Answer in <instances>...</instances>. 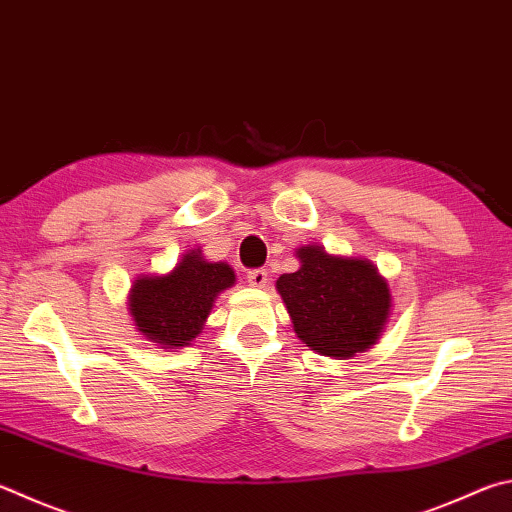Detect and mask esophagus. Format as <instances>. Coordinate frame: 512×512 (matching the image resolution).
<instances>
[{
  "instance_id": "obj_1",
  "label": "esophagus",
  "mask_w": 512,
  "mask_h": 512,
  "mask_svg": "<svg viewBox=\"0 0 512 512\" xmlns=\"http://www.w3.org/2000/svg\"><path fill=\"white\" fill-rule=\"evenodd\" d=\"M248 284L255 286V288H264L268 284V273L264 268H257V271H250L248 273Z\"/></svg>"
}]
</instances>
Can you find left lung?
I'll return each mask as SVG.
<instances>
[{
  "mask_svg": "<svg viewBox=\"0 0 512 512\" xmlns=\"http://www.w3.org/2000/svg\"><path fill=\"white\" fill-rule=\"evenodd\" d=\"M300 268L275 282L293 331L320 356L349 360L383 336L392 291L365 257L331 255L320 244L295 248Z\"/></svg>",
  "mask_w": 512,
  "mask_h": 512,
  "instance_id": "left-lung-1",
  "label": "left lung"
}]
</instances>
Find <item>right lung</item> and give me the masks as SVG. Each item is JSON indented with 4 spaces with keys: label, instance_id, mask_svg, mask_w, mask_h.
Returning <instances> with one entry per match:
<instances>
[{
    "label": "right lung",
    "instance_id": "1",
    "mask_svg": "<svg viewBox=\"0 0 512 512\" xmlns=\"http://www.w3.org/2000/svg\"><path fill=\"white\" fill-rule=\"evenodd\" d=\"M235 280L226 262H210L201 248H192L170 273L138 275L127 306L145 340L161 349H183L203 331L219 293L235 286Z\"/></svg>",
    "mask_w": 512,
    "mask_h": 512
}]
</instances>
